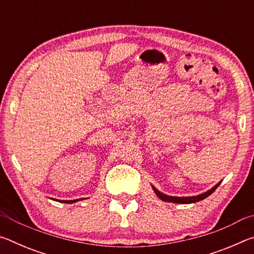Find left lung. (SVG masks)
Here are the masks:
<instances>
[{"label": "left lung", "mask_w": 254, "mask_h": 254, "mask_svg": "<svg viewBox=\"0 0 254 254\" xmlns=\"http://www.w3.org/2000/svg\"><path fill=\"white\" fill-rule=\"evenodd\" d=\"M221 183H218L217 185H215V186L209 189V190H207L206 192H203V194L200 195H197V196H189V197H177V196H168L166 194H162L161 191H159L158 189L153 188L154 192H156V195L160 198L161 200L163 201H169V203H177V204H191V203H196V201H199V200H203L205 199L206 197H208L212 192L215 190L218 187V185H220Z\"/></svg>", "instance_id": "left-lung-1"}]
</instances>
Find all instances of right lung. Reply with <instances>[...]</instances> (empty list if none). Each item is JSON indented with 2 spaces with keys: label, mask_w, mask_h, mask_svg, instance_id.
I'll return each instance as SVG.
<instances>
[{
  "label": "right lung",
  "mask_w": 254,
  "mask_h": 254,
  "mask_svg": "<svg viewBox=\"0 0 254 254\" xmlns=\"http://www.w3.org/2000/svg\"><path fill=\"white\" fill-rule=\"evenodd\" d=\"M77 200H80V199H75V200H58V201H63V203H67V204H71V203H76Z\"/></svg>",
  "instance_id": "1"
}]
</instances>
